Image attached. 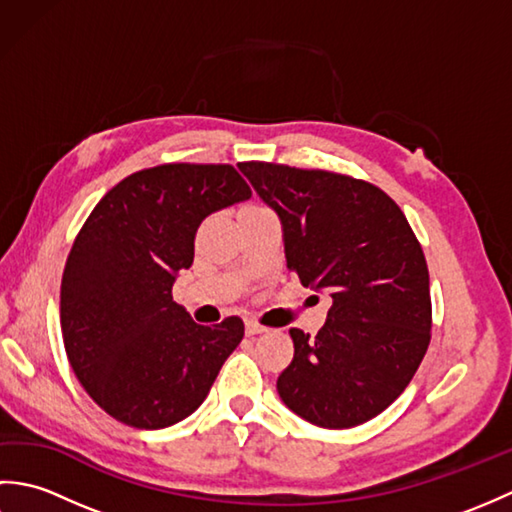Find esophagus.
<instances>
[{"instance_id":"1","label":"esophagus","mask_w":512,"mask_h":512,"mask_svg":"<svg viewBox=\"0 0 512 512\" xmlns=\"http://www.w3.org/2000/svg\"><path fill=\"white\" fill-rule=\"evenodd\" d=\"M262 332H266V328L262 323H257L255 319H246V334H262Z\"/></svg>"}]
</instances>
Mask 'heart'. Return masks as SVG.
Segmentation results:
<instances>
[{
    "label": "heart",
    "mask_w": 512,
    "mask_h": 512,
    "mask_svg": "<svg viewBox=\"0 0 512 512\" xmlns=\"http://www.w3.org/2000/svg\"><path fill=\"white\" fill-rule=\"evenodd\" d=\"M250 209H262V206H259V204H248V206H244L242 211H250Z\"/></svg>",
    "instance_id": "1"
}]
</instances>
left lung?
Here are the masks:
<instances>
[{
  "label": "left lung",
  "instance_id": "left-lung-1",
  "mask_svg": "<svg viewBox=\"0 0 512 512\" xmlns=\"http://www.w3.org/2000/svg\"><path fill=\"white\" fill-rule=\"evenodd\" d=\"M239 171L279 215L288 268L332 299L317 336L290 330L281 400L325 429L372 420L405 391L431 341L427 259L405 213L343 173L255 160Z\"/></svg>",
  "mask_w": 512,
  "mask_h": 512
}]
</instances>
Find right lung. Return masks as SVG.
Returning <instances> with one entry per match:
<instances>
[{"label": "right lung", "instance_id": "1", "mask_svg": "<svg viewBox=\"0 0 512 512\" xmlns=\"http://www.w3.org/2000/svg\"><path fill=\"white\" fill-rule=\"evenodd\" d=\"M250 198L231 165L169 162L107 191L76 235L61 279V332L79 383L136 429L198 409L244 336L239 317L200 325L171 297L206 215Z\"/></svg>", "mask_w": 512, "mask_h": 512}]
</instances>
